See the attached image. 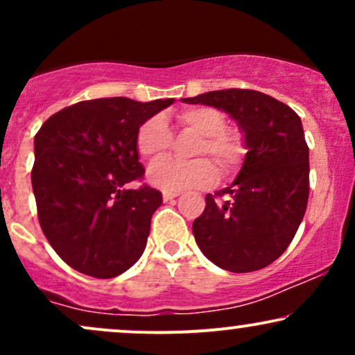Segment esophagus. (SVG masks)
<instances>
[{"label":"esophagus","instance_id":"esophagus-1","mask_svg":"<svg viewBox=\"0 0 355 355\" xmlns=\"http://www.w3.org/2000/svg\"><path fill=\"white\" fill-rule=\"evenodd\" d=\"M178 195H180L178 191H164V200L170 202V200H173V198H177Z\"/></svg>","mask_w":355,"mask_h":355}]
</instances>
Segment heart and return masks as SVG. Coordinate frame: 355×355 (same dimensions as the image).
I'll use <instances>...</instances> for the list:
<instances>
[{
  "label": "heart",
  "instance_id": "1",
  "mask_svg": "<svg viewBox=\"0 0 355 355\" xmlns=\"http://www.w3.org/2000/svg\"><path fill=\"white\" fill-rule=\"evenodd\" d=\"M177 121L197 135L203 137L197 148V157H209L223 173H229L240 164L245 153L242 138L227 130L225 115L210 107L183 110L177 115ZM172 144V132L162 115H155L138 128L137 148L146 160H160L168 152ZM148 182L164 191H182L202 189L217 178L214 165L207 160L193 164H182L177 160H162L150 166Z\"/></svg>",
  "mask_w": 355,
  "mask_h": 355
}]
</instances>
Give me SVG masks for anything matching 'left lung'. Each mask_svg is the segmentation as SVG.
I'll return each mask as SVG.
<instances>
[{"mask_svg": "<svg viewBox=\"0 0 355 355\" xmlns=\"http://www.w3.org/2000/svg\"><path fill=\"white\" fill-rule=\"evenodd\" d=\"M183 103L222 110L239 126L247 153L237 178L205 197L191 230L202 254L223 270L243 274L284 254L309 200V146L291 107L255 89H218Z\"/></svg>", "mask_w": 355, "mask_h": 355, "instance_id": "1", "label": "left lung"}]
</instances>
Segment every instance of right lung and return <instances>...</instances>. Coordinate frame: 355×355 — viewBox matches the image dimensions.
<instances>
[{
	"instance_id": "obj_1",
	"label": "right lung",
	"mask_w": 355,
	"mask_h": 355,
	"mask_svg": "<svg viewBox=\"0 0 355 355\" xmlns=\"http://www.w3.org/2000/svg\"><path fill=\"white\" fill-rule=\"evenodd\" d=\"M173 98L80 101L48 118L35 137L31 185L43 234L81 274L113 279L140 259L162 193L126 189L141 178L137 133Z\"/></svg>"
}]
</instances>
